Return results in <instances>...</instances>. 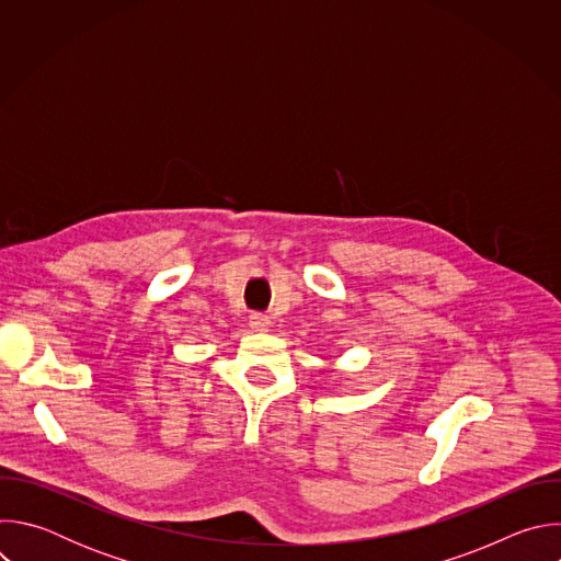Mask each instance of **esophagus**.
Wrapping results in <instances>:
<instances>
[{
	"instance_id": "esophagus-1",
	"label": "esophagus",
	"mask_w": 561,
	"mask_h": 561,
	"mask_svg": "<svg viewBox=\"0 0 561 561\" xmlns=\"http://www.w3.org/2000/svg\"><path fill=\"white\" fill-rule=\"evenodd\" d=\"M249 322H251V329L257 331V333H264V331L271 329V317L264 314V312H253L249 317Z\"/></svg>"
}]
</instances>
